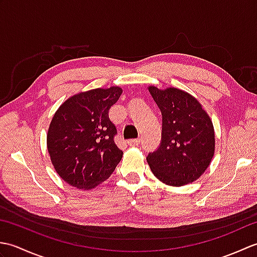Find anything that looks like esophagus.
I'll return each mask as SVG.
<instances>
[{"mask_svg":"<svg viewBox=\"0 0 257 257\" xmlns=\"http://www.w3.org/2000/svg\"><path fill=\"white\" fill-rule=\"evenodd\" d=\"M140 144V139H129L128 140V145L130 147H136Z\"/></svg>","mask_w":257,"mask_h":257,"instance_id":"esophagus-1","label":"esophagus"}]
</instances>
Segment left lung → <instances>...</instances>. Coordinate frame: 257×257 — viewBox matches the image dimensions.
<instances>
[{
  "mask_svg": "<svg viewBox=\"0 0 257 257\" xmlns=\"http://www.w3.org/2000/svg\"><path fill=\"white\" fill-rule=\"evenodd\" d=\"M162 114L159 148L147 157L161 182L181 187L195 181L209 167L215 148L212 120L201 103L181 89L149 87Z\"/></svg>",
  "mask_w": 257,
  "mask_h": 257,
  "instance_id": "left-lung-1",
  "label": "left lung"
}]
</instances>
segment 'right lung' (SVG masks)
<instances>
[{
    "label": "right lung",
    "mask_w": 257,
    "mask_h": 257,
    "mask_svg": "<svg viewBox=\"0 0 257 257\" xmlns=\"http://www.w3.org/2000/svg\"><path fill=\"white\" fill-rule=\"evenodd\" d=\"M120 87L79 92L62 103L47 133V150L58 176L80 190L94 189L116 169L123 152L114 144L117 129L109 109Z\"/></svg>",
    "instance_id": "add662e5"
}]
</instances>
